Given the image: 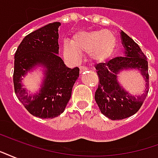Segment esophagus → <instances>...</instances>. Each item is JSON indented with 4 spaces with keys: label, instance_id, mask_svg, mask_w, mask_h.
Wrapping results in <instances>:
<instances>
[{
    "label": "esophagus",
    "instance_id": "obj_1",
    "mask_svg": "<svg viewBox=\"0 0 158 158\" xmlns=\"http://www.w3.org/2000/svg\"><path fill=\"white\" fill-rule=\"evenodd\" d=\"M79 69H80V73H83L85 72V71H86V70H89V68H88V67H85V66H80Z\"/></svg>",
    "mask_w": 158,
    "mask_h": 158
}]
</instances>
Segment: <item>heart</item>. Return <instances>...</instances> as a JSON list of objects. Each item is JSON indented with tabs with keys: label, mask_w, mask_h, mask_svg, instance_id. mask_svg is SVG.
<instances>
[{
	"label": "heart",
	"mask_w": 158,
	"mask_h": 158,
	"mask_svg": "<svg viewBox=\"0 0 158 158\" xmlns=\"http://www.w3.org/2000/svg\"><path fill=\"white\" fill-rule=\"evenodd\" d=\"M117 40L109 30H95L89 32L76 33L72 41L63 43L66 56L77 58L79 53L89 54L93 62H104L113 55L116 48Z\"/></svg>",
	"instance_id": "1"
}]
</instances>
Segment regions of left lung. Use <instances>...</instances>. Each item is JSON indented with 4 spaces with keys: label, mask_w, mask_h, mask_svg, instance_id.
Returning a JSON list of instances; mask_svg holds the SVG:
<instances>
[{
    "label": "left lung",
    "mask_w": 158,
    "mask_h": 158,
    "mask_svg": "<svg viewBox=\"0 0 158 158\" xmlns=\"http://www.w3.org/2000/svg\"><path fill=\"white\" fill-rule=\"evenodd\" d=\"M125 56H117L106 62L96 64L100 83L96 90L95 100L102 114L112 120H119L132 116L139 110L149 91L148 62L137 43L127 34L121 32ZM137 68L146 80V89L141 96L135 98L121 88L116 81L119 71Z\"/></svg>",
    "instance_id": "obj_1"
}]
</instances>
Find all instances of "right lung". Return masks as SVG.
Listing matches in <instances>:
<instances>
[{"label": "right lung", "mask_w": 158, "mask_h": 158, "mask_svg": "<svg viewBox=\"0 0 158 158\" xmlns=\"http://www.w3.org/2000/svg\"><path fill=\"white\" fill-rule=\"evenodd\" d=\"M56 22L24 37L15 52L13 85L15 94L29 113L40 118H53L63 113L71 98L73 86L79 69L67 68L58 56V27ZM40 63L48 69L45 82L39 94L28 97L21 85V78Z\"/></svg>", "instance_id": "right-lung-1"}]
</instances>
